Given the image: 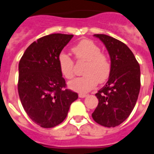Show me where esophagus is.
Listing matches in <instances>:
<instances>
[{"label": "esophagus", "instance_id": "obj_1", "mask_svg": "<svg viewBox=\"0 0 154 154\" xmlns=\"http://www.w3.org/2000/svg\"><path fill=\"white\" fill-rule=\"evenodd\" d=\"M78 96H79L80 98H85V97H87V95H86V94H82V93H80V94L78 95Z\"/></svg>", "mask_w": 154, "mask_h": 154}]
</instances>
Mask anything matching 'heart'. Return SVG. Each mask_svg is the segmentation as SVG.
I'll return each mask as SVG.
<instances>
[{
	"label": "heart",
	"instance_id": "obj_1",
	"mask_svg": "<svg viewBox=\"0 0 154 154\" xmlns=\"http://www.w3.org/2000/svg\"><path fill=\"white\" fill-rule=\"evenodd\" d=\"M77 62H85L82 73L84 76L77 77L69 82V87L75 92L86 93L109 77L112 63L109 57L101 52L100 47L92 40L85 39L72 48ZM57 63L62 76L71 79L74 76V62L65 52H61L57 57Z\"/></svg>",
	"mask_w": 154,
	"mask_h": 154
}]
</instances>
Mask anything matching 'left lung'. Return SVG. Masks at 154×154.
I'll use <instances>...</instances> for the list:
<instances>
[{"label":"left lung","instance_id":"8db88e82","mask_svg":"<svg viewBox=\"0 0 154 154\" xmlns=\"http://www.w3.org/2000/svg\"><path fill=\"white\" fill-rule=\"evenodd\" d=\"M105 45L112 63L108 81L96 97L98 105L92 119L101 126L115 127L124 122L135 106L139 94L140 66L127 45L103 34H96Z\"/></svg>","mask_w":154,"mask_h":154}]
</instances>
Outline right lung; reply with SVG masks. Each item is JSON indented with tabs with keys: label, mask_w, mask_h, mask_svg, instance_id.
I'll return each instance as SVG.
<instances>
[{
	"label": "right lung",
	"mask_w": 154,
	"mask_h": 154,
	"mask_svg": "<svg viewBox=\"0 0 154 154\" xmlns=\"http://www.w3.org/2000/svg\"><path fill=\"white\" fill-rule=\"evenodd\" d=\"M73 35L51 34L27 47L19 63L18 92L27 116L43 128L64 121L77 92L66 88L57 57Z\"/></svg>",
	"instance_id": "obj_1"
}]
</instances>
